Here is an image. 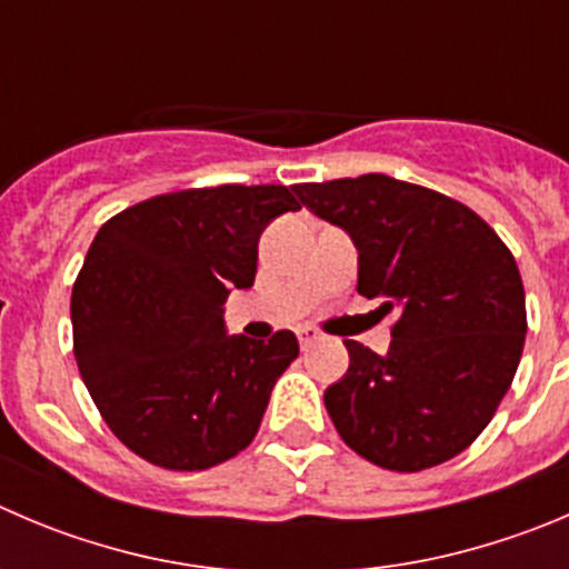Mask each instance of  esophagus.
Wrapping results in <instances>:
<instances>
[{"instance_id": "esophagus-1", "label": "esophagus", "mask_w": 569, "mask_h": 569, "mask_svg": "<svg viewBox=\"0 0 569 569\" xmlns=\"http://www.w3.org/2000/svg\"><path fill=\"white\" fill-rule=\"evenodd\" d=\"M316 340H318L316 329H310V327L299 329V343H301V349H310V346L316 343Z\"/></svg>"}]
</instances>
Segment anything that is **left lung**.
<instances>
[{
  "instance_id": "8db88e82",
  "label": "left lung",
  "mask_w": 569,
  "mask_h": 569,
  "mask_svg": "<svg viewBox=\"0 0 569 569\" xmlns=\"http://www.w3.org/2000/svg\"><path fill=\"white\" fill-rule=\"evenodd\" d=\"M299 200L357 248V293L397 312L386 355L343 340L349 371L327 388L357 456L421 472L483 432L522 357L525 290L506 242L469 207L382 172L299 183Z\"/></svg>"
}]
</instances>
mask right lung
<instances>
[{"instance_id":"1","label":"right lung","mask_w":569,"mask_h":569,"mask_svg":"<svg viewBox=\"0 0 569 569\" xmlns=\"http://www.w3.org/2000/svg\"><path fill=\"white\" fill-rule=\"evenodd\" d=\"M299 200L281 183L181 189L119 212L72 288L74 360L113 436L156 467L198 472L253 441L299 340L226 335L257 276L259 234Z\"/></svg>"}]
</instances>
